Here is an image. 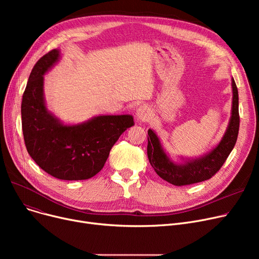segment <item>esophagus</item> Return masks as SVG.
I'll return each instance as SVG.
<instances>
[{
    "mask_svg": "<svg viewBox=\"0 0 259 259\" xmlns=\"http://www.w3.org/2000/svg\"><path fill=\"white\" fill-rule=\"evenodd\" d=\"M150 116V109L146 105H142L138 108L137 110V118L139 121H146Z\"/></svg>",
    "mask_w": 259,
    "mask_h": 259,
    "instance_id": "1",
    "label": "esophagus"
}]
</instances>
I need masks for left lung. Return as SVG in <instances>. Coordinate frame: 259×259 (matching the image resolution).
Segmentation results:
<instances>
[{"label": "left lung", "instance_id": "left-lung-1", "mask_svg": "<svg viewBox=\"0 0 259 259\" xmlns=\"http://www.w3.org/2000/svg\"><path fill=\"white\" fill-rule=\"evenodd\" d=\"M232 91V111L222 141L210 152L198 158L187 159L183 164H176L166 154L156 133L151 129L148 130L147 154L149 161L159 178L174 186L192 185L211 179L222 168L229 154L233 150L239 130L238 90L233 78Z\"/></svg>", "mask_w": 259, "mask_h": 259}]
</instances>
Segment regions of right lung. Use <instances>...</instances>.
Listing matches in <instances>:
<instances>
[{"label": "right lung", "mask_w": 259, "mask_h": 259, "mask_svg": "<svg viewBox=\"0 0 259 259\" xmlns=\"http://www.w3.org/2000/svg\"><path fill=\"white\" fill-rule=\"evenodd\" d=\"M53 49L34 65L22 99V129L27 151L36 165L59 180L81 181L98 174L133 116L99 115L77 125H64L46 107L44 74L60 60Z\"/></svg>", "instance_id": "1"}]
</instances>
